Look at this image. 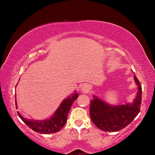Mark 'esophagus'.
Listing matches in <instances>:
<instances>
[{"mask_svg": "<svg viewBox=\"0 0 155 155\" xmlns=\"http://www.w3.org/2000/svg\"><path fill=\"white\" fill-rule=\"evenodd\" d=\"M91 85L87 83H83L81 87V91H83V93H87L89 91L91 90Z\"/></svg>", "mask_w": 155, "mask_h": 155, "instance_id": "esophagus-1", "label": "esophagus"}]
</instances>
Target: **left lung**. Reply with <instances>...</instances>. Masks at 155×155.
I'll list each match as a JSON object with an SVG mask.
<instances>
[{"label":"left lung","instance_id":"left-lung-1","mask_svg":"<svg viewBox=\"0 0 155 155\" xmlns=\"http://www.w3.org/2000/svg\"><path fill=\"white\" fill-rule=\"evenodd\" d=\"M134 81L137 86V92L131 103L112 105L93 95V99L90 102V117L99 129L117 132L129 124L138 115L140 111L142 91L140 81L135 74Z\"/></svg>","mask_w":155,"mask_h":155}]
</instances>
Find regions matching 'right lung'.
<instances>
[{
    "instance_id": "1",
    "label": "right lung",
    "mask_w": 155,
    "mask_h": 155,
    "mask_svg": "<svg viewBox=\"0 0 155 155\" xmlns=\"http://www.w3.org/2000/svg\"><path fill=\"white\" fill-rule=\"evenodd\" d=\"M78 94L77 91H74V93L71 96L68 97L61 102L58 109L54 113V114L50 117L49 118L44 120H35L25 118L18 112V116L20 119L27 124L31 129L37 133H40L41 134H50V133H57L61 130L64 127L65 122L67 121V117L71 108L72 103L76 99L78 98ZM15 106L17 108V102L15 100Z\"/></svg>"
}]
</instances>
